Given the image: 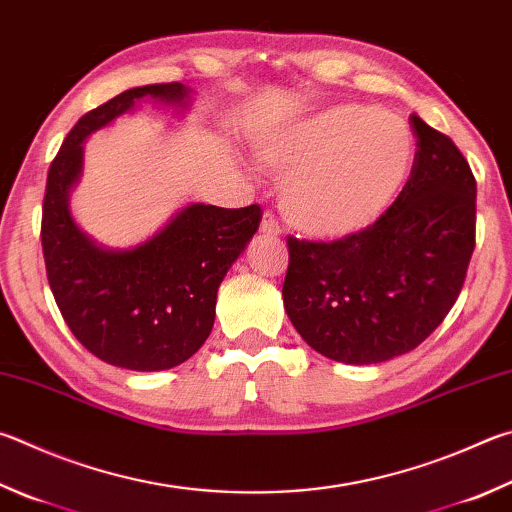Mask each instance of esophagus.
Returning a JSON list of instances; mask_svg holds the SVG:
<instances>
[{
  "label": "esophagus",
  "instance_id": "obj_1",
  "mask_svg": "<svg viewBox=\"0 0 512 512\" xmlns=\"http://www.w3.org/2000/svg\"><path fill=\"white\" fill-rule=\"evenodd\" d=\"M262 232L264 235H268V237H277V235H282V228H280V224H277V219L271 215V212H266V215L262 217Z\"/></svg>",
  "mask_w": 512,
  "mask_h": 512
}]
</instances>
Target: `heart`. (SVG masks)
<instances>
[{
    "mask_svg": "<svg viewBox=\"0 0 512 512\" xmlns=\"http://www.w3.org/2000/svg\"><path fill=\"white\" fill-rule=\"evenodd\" d=\"M414 150L403 118L342 102L268 138L259 156L284 176L280 206L288 224L315 239H345L374 226L392 206Z\"/></svg>",
    "mask_w": 512,
    "mask_h": 512,
    "instance_id": "obj_1",
    "label": "heart"
}]
</instances>
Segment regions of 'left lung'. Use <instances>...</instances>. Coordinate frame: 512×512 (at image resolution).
<instances>
[{
	"label": "left lung",
	"mask_w": 512,
	"mask_h": 512,
	"mask_svg": "<svg viewBox=\"0 0 512 512\" xmlns=\"http://www.w3.org/2000/svg\"><path fill=\"white\" fill-rule=\"evenodd\" d=\"M414 165L374 226L288 237L284 309L322 356L376 365L416 349L457 302L475 250L477 181L459 147L416 114Z\"/></svg>",
	"instance_id": "8db88e82"
}]
</instances>
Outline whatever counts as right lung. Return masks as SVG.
<instances>
[{
	"label": "right lung",
	"instance_id": "right-lung-1",
	"mask_svg": "<svg viewBox=\"0 0 512 512\" xmlns=\"http://www.w3.org/2000/svg\"><path fill=\"white\" fill-rule=\"evenodd\" d=\"M143 98L188 107L190 89L181 82L127 89L73 125L46 176L42 250L53 297L80 345L107 365L163 371L194 356L210 336L219 284L257 232L262 208L192 203L125 250L87 237L69 210L82 143Z\"/></svg>",
	"mask_w": 512,
	"mask_h": 512
}]
</instances>
